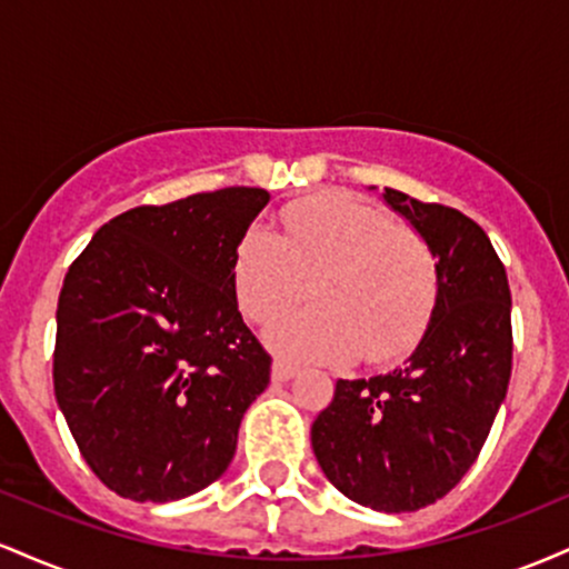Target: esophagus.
Returning <instances> with one entry per match:
<instances>
[{
  "instance_id": "34e87169",
  "label": "esophagus",
  "mask_w": 569,
  "mask_h": 569,
  "mask_svg": "<svg viewBox=\"0 0 569 569\" xmlns=\"http://www.w3.org/2000/svg\"><path fill=\"white\" fill-rule=\"evenodd\" d=\"M293 375H297V367H293V363L280 361V358L276 363H272V380H276V382H289Z\"/></svg>"
}]
</instances>
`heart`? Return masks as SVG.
<instances>
[{"label": "heart", "mask_w": 569, "mask_h": 569, "mask_svg": "<svg viewBox=\"0 0 569 569\" xmlns=\"http://www.w3.org/2000/svg\"><path fill=\"white\" fill-rule=\"evenodd\" d=\"M280 234L251 230L234 257V297L267 323L310 291L318 305L278 318L270 348L291 361L385 363L417 345L439 297L433 248L388 211L350 192L293 202Z\"/></svg>", "instance_id": "obj_1"}]
</instances>
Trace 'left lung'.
Masks as SVG:
<instances>
[{"label": "left lung", "instance_id": "obj_1", "mask_svg": "<svg viewBox=\"0 0 569 569\" xmlns=\"http://www.w3.org/2000/svg\"><path fill=\"white\" fill-rule=\"evenodd\" d=\"M385 202L439 259V297L403 367L339 380L310 430L326 479L385 513L426 508L485 447L511 380V289L487 232L441 202L385 187Z\"/></svg>", "mask_w": 569, "mask_h": 569}]
</instances>
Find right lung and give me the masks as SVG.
<instances>
[{"instance_id": "obj_1", "label": "right lung", "mask_w": 569, "mask_h": 569, "mask_svg": "<svg viewBox=\"0 0 569 569\" xmlns=\"http://www.w3.org/2000/svg\"><path fill=\"white\" fill-rule=\"evenodd\" d=\"M259 187L139 206L93 234L63 278L53 388L77 447L120 498L200 492L232 462L272 358L234 297Z\"/></svg>"}]
</instances>
